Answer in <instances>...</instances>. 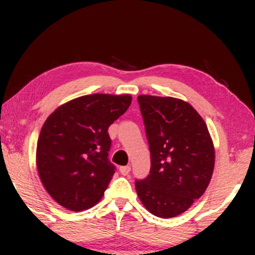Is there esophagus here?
Segmentation results:
<instances>
[{
  "label": "esophagus",
  "instance_id": "esophagus-1",
  "mask_svg": "<svg viewBox=\"0 0 255 255\" xmlns=\"http://www.w3.org/2000/svg\"><path fill=\"white\" fill-rule=\"evenodd\" d=\"M130 171V166L129 165H126V166H121L120 168V173L122 174V175H128Z\"/></svg>",
  "mask_w": 255,
  "mask_h": 255
}]
</instances>
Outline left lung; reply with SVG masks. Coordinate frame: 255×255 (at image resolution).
<instances>
[{
    "mask_svg": "<svg viewBox=\"0 0 255 255\" xmlns=\"http://www.w3.org/2000/svg\"><path fill=\"white\" fill-rule=\"evenodd\" d=\"M150 150V171L135 180L144 207L161 218L185 212L207 189L215 148L196 110L174 97L138 96Z\"/></svg>",
    "mask_w": 255,
    "mask_h": 255,
    "instance_id": "left-lung-1",
    "label": "left lung"
}]
</instances>
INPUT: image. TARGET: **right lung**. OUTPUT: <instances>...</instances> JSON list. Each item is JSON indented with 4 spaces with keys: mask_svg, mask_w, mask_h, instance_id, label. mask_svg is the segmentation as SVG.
Wrapping results in <instances>:
<instances>
[{
    "mask_svg": "<svg viewBox=\"0 0 255 255\" xmlns=\"http://www.w3.org/2000/svg\"><path fill=\"white\" fill-rule=\"evenodd\" d=\"M130 95L94 94L58 107L43 125L37 168L48 194L70 211L95 206L116 166L109 160V127L127 111Z\"/></svg>",
    "mask_w": 255,
    "mask_h": 255,
    "instance_id": "1",
    "label": "right lung"
}]
</instances>
